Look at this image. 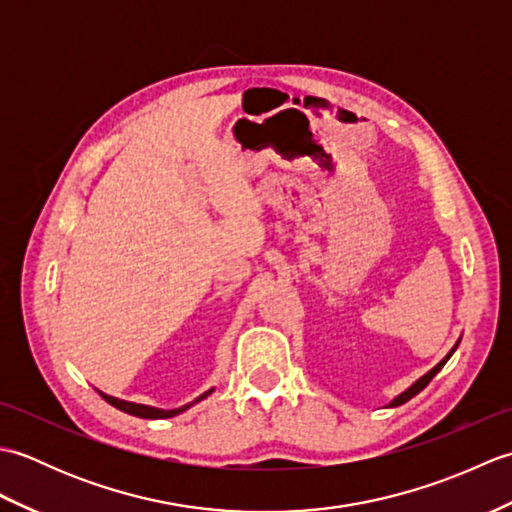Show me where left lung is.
I'll return each mask as SVG.
<instances>
[{"instance_id": "left-lung-1", "label": "left lung", "mask_w": 512, "mask_h": 512, "mask_svg": "<svg viewBox=\"0 0 512 512\" xmlns=\"http://www.w3.org/2000/svg\"><path fill=\"white\" fill-rule=\"evenodd\" d=\"M458 345H460V339H458V343H455V345L451 347V352H449L447 356H444V358H442V361H440V363H438L436 367H433V369H429V372H427V374H424V376H420V378L416 380V383H413V385H409V387H407L405 391H402V394H398V396H396L394 400H391V402H389V405H387V407H400V405H405V402H407V400H411L413 396H418V394H420V391H422L424 387H427V385L431 383V378H433V376H436V374L440 372V369L444 367V363H447V361H449V358L453 356V352H455V350H458Z\"/></svg>"}]
</instances>
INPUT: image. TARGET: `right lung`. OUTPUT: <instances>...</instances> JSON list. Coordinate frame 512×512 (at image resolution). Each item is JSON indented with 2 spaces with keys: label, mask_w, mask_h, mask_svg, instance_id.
I'll list each match as a JSON object with an SVG mask.
<instances>
[{
  "label": "right lung",
  "mask_w": 512,
  "mask_h": 512,
  "mask_svg": "<svg viewBox=\"0 0 512 512\" xmlns=\"http://www.w3.org/2000/svg\"><path fill=\"white\" fill-rule=\"evenodd\" d=\"M99 394L103 396V400H105V402H110L112 407H116V409H121V411L129 413V416H136V418H147V420H162V418H173V416H178V413L187 411L191 405H195V402H200V400H204V398L209 396V394H213V387H211L209 391H204V394H202V396H198V398H195L193 402H189V405H182V407H178V409H158V407L138 405V402H129V400H121V398L107 396V394H103V391H99Z\"/></svg>",
  "instance_id": "obj_1"
}]
</instances>
